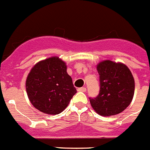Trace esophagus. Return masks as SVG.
Returning a JSON list of instances; mask_svg holds the SVG:
<instances>
[{
	"mask_svg": "<svg viewBox=\"0 0 150 150\" xmlns=\"http://www.w3.org/2000/svg\"><path fill=\"white\" fill-rule=\"evenodd\" d=\"M78 91H81V92H86V88L85 87H82V88H79L77 89Z\"/></svg>",
	"mask_w": 150,
	"mask_h": 150,
	"instance_id": "obj_1",
	"label": "esophagus"
}]
</instances>
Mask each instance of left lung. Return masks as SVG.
I'll return each instance as SVG.
<instances>
[{
  "instance_id": "1",
  "label": "left lung",
  "mask_w": 150,
  "mask_h": 150,
  "mask_svg": "<svg viewBox=\"0 0 150 150\" xmlns=\"http://www.w3.org/2000/svg\"><path fill=\"white\" fill-rule=\"evenodd\" d=\"M97 69L100 90L97 97L89 99L92 108L103 117L121 113L130 105L134 96L132 74L125 64L111 60L99 62Z\"/></svg>"
}]
</instances>
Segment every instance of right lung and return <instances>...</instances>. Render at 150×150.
Listing matches in <instances>:
<instances>
[{"label": "right lung", "instance_id": "right-lung-1", "mask_svg": "<svg viewBox=\"0 0 150 150\" xmlns=\"http://www.w3.org/2000/svg\"><path fill=\"white\" fill-rule=\"evenodd\" d=\"M25 86L32 105L50 115L62 112L76 93L66 63L58 56L37 62L27 75Z\"/></svg>", "mask_w": 150, "mask_h": 150}]
</instances>
